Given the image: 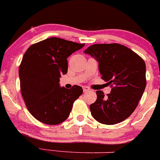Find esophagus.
I'll list each match as a JSON object with an SVG mask.
<instances>
[{"mask_svg":"<svg viewBox=\"0 0 160 160\" xmlns=\"http://www.w3.org/2000/svg\"><path fill=\"white\" fill-rule=\"evenodd\" d=\"M83 92H88V91H89L90 90V88H88V87H83Z\"/></svg>","mask_w":160,"mask_h":160,"instance_id":"esophagus-1","label":"esophagus"}]
</instances>
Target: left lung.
<instances>
[{"instance_id":"8db88e82","label":"left lung","mask_w":160,"mask_h":160,"mask_svg":"<svg viewBox=\"0 0 160 160\" xmlns=\"http://www.w3.org/2000/svg\"><path fill=\"white\" fill-rule=\"evenodd\" d=\"M84 52L99 62L101 78L111 87L107 97L101 90L96 91V101L90 105L92 116L105 125L122 122L133 113L144 93V60L135 52L118 43L92 45Z\"/></svg>"}]
</instances>
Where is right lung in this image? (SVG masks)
Returning a JSON list of instances; mask_svg holds the SVG:
<instances>
[{"label":"right lung","instance_id":"obj_1","mask_svg":"<svg viewBox=\"0 0 160 160\" xmlns=\"http://www.w3.org/2000/svg\"><path fill=\"white\" fill-rule=\"evenodd\" d=\"M85 44L52 37L32 45L22 58L19 78L22 98L34 118L47 125L62 123L73 102L83 93L81 87L59 86L68 70L67 58Z\"/></svg>","mask_w":160,"mask_h":160}]
</instances>
